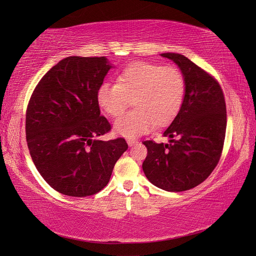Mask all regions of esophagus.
Returning a JSON list of instances; mask_svg holds the SVG:
<instances>
[{"label": "esophagus", "mask_w": 256, "mask_h": 256, "mask_svg": "<svg viewBox=\"0 0 256 256\" xmlns=\"http://www.w3.org/2000/svg\"><path fill=\"white\" fill-rule=\"evenodd\" d=\"M127 143L129 146H134L138 143V140H136V138H128L127 140Z\"/></svg>", "instance_id": "1"}]
</instances>
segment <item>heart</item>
<instances>
[{
  "label": "heart",
  "mask_w": 256,
  "mask_h": 256,
  "mask_svg": "<svg viewBox=\"0 0 256 256\" xmlns=\"http://www.w3.org/2000/svg\"><path fill=\"white\" fill-rule=\"evenodd\" d=\"M184 76L176 67L136 62L118 76V83L104 82L97 90V102L111 116H118L132 99L134 110L114 122L118 134L134 138L164 126L180 112L184 96Z\"/></svg>",
  "instance_id": "1"
}]
</instances>
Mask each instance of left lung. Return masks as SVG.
<instances>
[{
  "label": "left lung",
  "instance_id": "left-lung-1",
  "mask_svg": "<svg viewBox=\"0 0 256 256\" xmlns=\"http://www.w3.org/2000/svg\"><path fill=\"white\" fill-rule=\"evenodd\" d=\"M184 76L186 88L180 112L164 132L168 144L145 141L143 171L152 184L180 192L196 187L218 164L226 130V108L216 80L178 53H162Z\"/></svg>",
  "mask_w": 256,
  "mask_h": 256
}]
</instances>
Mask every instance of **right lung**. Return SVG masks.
<instances>
[{
    "label": "right lung",
    "mask_w": 256,
    "mask_h": 256,
    "mask_svg": "<svg viewBox=\"0 0 256 256\" xmlns=\"http://www.w3.org/2000/svg\"><path fill=\"white\" fill-rule=\"evenodd\" d=\"M111 68L106 56H68L42 76L30 96L26 118L30 157L62 194L83 198L104 189L128 148L122 138H97L111 129L97 102Z\"/></svg>",
    "instance_id": "add662e5"
}]
</instances>
